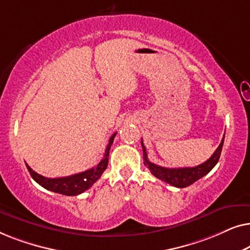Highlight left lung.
<instances>
[{
  "mask_svg": "<svg viewBox=\"0 0 250 250\" xmlns=\"http://www.w3.org/2000/svg\"><path fill=\"white\" fill-rule=\"evenodd\" d=\"M224 136L218 146V148L215 150V152L211 155V157L208 160H206L204 164H200L196 167H181V168H166V167H162L156 165L151 162H149L148 155H146V146L143 145V141L141 140V146L143 149V159H145V165L148 167L151 172L152 175H155L157 179L164 181V182L170 184V186L176 188H186L189 187L191 184L196 182L201 177L206 175L214 168L216 165L218 159H220L222 146H223Z\"/></svg>",
  "mask_w": 250,
  "mask_h": 250,
  "instance_id": "left-lung-1",
  "label": "left lung"
}]
</instances>
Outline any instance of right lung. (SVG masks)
Returning a JSON list of instances; mask_svg holds the SVG:
<instances>
[{"instance_id":"right-lung-1","label":"right lung","mask_w":250,"mask_h":250,"mask_svg":"<svg viewBox=\"0 0 250 250\" xmlns=\"http://www.w3.org/2000/svg\"><path fill=\"white\" fill-rule=\"evenodd\" d=\"M116 133L111 135V138L109 139L108 146L104 150V158L101 159V162L98 164L97 166L93 168H90L85 172L74 174V175L66 176V177H58V179H49V177H44L40 174L30 168V167L26 164L27 169L30 174V176L33 177L34 181L40 184L41 187H43L44 189L53 191V192L64 194V196H77V194L83 193L84 191L93 186L97 181L100 179L102 173L104 172L105 168L108 166V157L109 151H110V146L114 142Z\"/></svg>"}]
</instances>
